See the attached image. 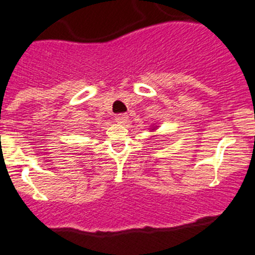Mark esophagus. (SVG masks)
I'll list each match as a JSON object with an SVG mask.
<instances>
[{"instance_id":"esophagus-1","label":"esophagus","mask_w":255,"mask_h":255,"mask_svg":"<svg viewBox=\"0 0 255 255\" xmlns=\"http://www.w3.org/2000/svg\"><path fill=\"white\" fill-rule=\"evenodd\" d=\"M128 117L127 114H118L117 117H115V120H117V123H120V124H125V123L128 122Z\"/></svg>"}]
</instances>
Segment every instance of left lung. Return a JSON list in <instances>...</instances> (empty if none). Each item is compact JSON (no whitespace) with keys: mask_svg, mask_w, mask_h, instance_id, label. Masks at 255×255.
Returning <instances> with one entry per match:
<instances>
[{"mask_svg":"<svg viewBox=\"0 0 255 255\" xmlns=\"http://www.w3.org/2000/svg\"><path fill=\"white\" fill-rule=\"evenodd\" d=\"M151 130H155V128H151Z\"/></svg>","mask_w":255,"mask_h":255,"instance_id":"8db88e82","label":"left lung"}]
</instances>
